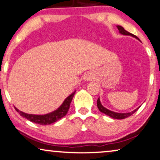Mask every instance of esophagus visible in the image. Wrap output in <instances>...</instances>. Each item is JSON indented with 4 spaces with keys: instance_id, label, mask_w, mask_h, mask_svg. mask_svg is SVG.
I'll use <instances>...</instances> for the list:
<instances>
[{
    "instance_id": "34e87169",
    "label": "esophagus",
    "mask_w": 160,
    "mask_h": 160,
    "mask_svg": "<svg viewBox=\"0 0 160 160\" xmlns=\"http://www.w3.org/2000/svg\"><path fill=\"white\" fill-rule=\"evenodd\" d=\"M92 77H93V76H92L91 72H88V73L84 75V79L85 81H90L92 79Z\"/></svg>"
}]
</instances>
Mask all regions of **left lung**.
Wrapping results in <instances>:
<instances>
[{"label": "left lung", "instance_id": "obj_1", "mask_svg": "<svg viewBox=\"0 0 160 160\" xmlns=\"http://www.w3.org/2000/svg\"><path fill=\"white\" fill-rule=\"evenodd\" d=\"M116 27H117V28H118V29H119V32L121 33V34L125 35H131V36L134 37V38L138 39V40H139V39L136 36V35H133V34H132V33L128 32V31H126L125 29L122 27V26L118 25V26H116ZM97 107H98V110H99L100 112H102V113L106 114V115H108V116H110V117L113 118V119H125V118H127V117H128V116H131L132 114L134 113L135 112L137 111V110L139 108H138L136 110H133V111L129 112V113H116V112L111 111V110H108V109H107V108H105L104 107H103V106H102V104H101V102H100L99 98H98V100H97Z\"/></svg>", "mask_w": 160, "mask_h": 160}]
</instances>
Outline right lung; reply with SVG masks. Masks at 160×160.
<instances>
[{"label":"right lung","instance_id":"add662e5","mask_svg":"<svg viewBox=\"0 0 160 160\" xmlns=\"http://www.w3.org/2000/svg\"><path fill=\"white\" fill-rule=\"evenodd\" d=\"M76 93V91H74L72 94H70L68 97H67L66 99L64 100L62 105L59 107L58 109L54 110L53 112H51L50 113L45 114V115H35V114H28L23 113L22 111H20L18 109H17L15 107V109L16 110L17 112H18L20 115L23 117L26 118L30 122H35L36 124H39V125H50V124L56 122L68 113L69 108H70V105L71 102H72V98Z\"/></svg>","mask_w":160,"mask_h":160}]
</instances>
